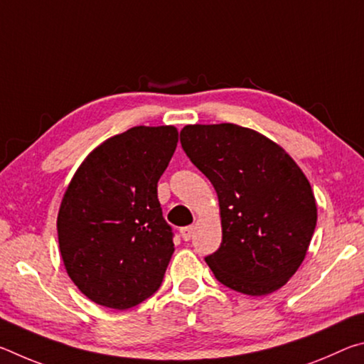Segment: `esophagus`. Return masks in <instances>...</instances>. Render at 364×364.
<instances>
[{"label": "esophagus", "instance_id": "obj_1", "mask_svg": "<svg viewBox=\"0 0 364 364\" xmlns=\"http://www.w3.org/2000/svg\"><path fill=\"white\" fill-rule=\"evenodd\" d=\"M180 234H181V237L184 239V241H189V239L193 237V234H194V226H184V228H181Z\"/></svg>", "mask_w": 364, "mask_h": 364}]
</instances>
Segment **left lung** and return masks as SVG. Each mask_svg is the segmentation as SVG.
Here are the masks:
<instances>
[{"label":"left lung","mask_w":364,"mask_h":364,"mask_svg":"<svg viewBox=\"0 0 364 364\" xmlns=\"http://www.w3.org/2000/svg\"><path fill=\"white\" fill-rule=\"evenodd\" d=\"M186 156L217 191L221 245L205 257L232 291L267 295L292 278L316 226V200L292 157L258 132L234 123L186 125Z\"/></svg>","instance_id":"obj_1"}]
</instances>
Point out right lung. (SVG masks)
Returning <instances> with one entry per match:
<instances>
[{
  "instance_id": "1",
  "label": "right lung",
  "mask_w": 364,
  "mask_h": 364,
  "mask_svg": "<svg viewBox=\"0 0 364 364\" xmlns=\"http://www.w3.org/2000/svg\"><path fill=\"white\" fill-rule=\"evenodd\" d=\"M176 143L175 127H133L90 152L67 186L60 255L73 284L97 305L127 310L162 284L175 247L157 183Z\"/></svg>"
}]
</instances>
